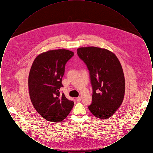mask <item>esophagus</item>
I'll return each mask as SVG.
<instances>
[{"instance_id":"34e87169","label":"esophagus","mask_w":153,"mask_h":153,"mask_svg":"<svg viewBox=\"0 0 153 153\" xmlns=\"http://www.w3.org/2000/svg\"><path fill=\"white\" fill-rule=\"evenodd\" d=\"M76 100H77V102H81V97L80 96L77 97V98H76Z\"/></svg>"}]
</instances>
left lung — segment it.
<instances>
[{
  "instance_id": "left-lung-1",
  "label": "left lung",
  "mask_w": 153,
  "mask_h": 153,
  "mask_svg": "<svg viewBox=\"0 0 153 153\" xmlns=\"http://www.w3.org/2000/svg\"><path fill=\"white\" fill-rule=\"evenodd\" d=\"M79 58L89 71L92 88V102L88 107L100 119L111 117L120 106L125 92L121 64L112 52L97 47L77 49Z\"/></svg>"
}]
</instances>
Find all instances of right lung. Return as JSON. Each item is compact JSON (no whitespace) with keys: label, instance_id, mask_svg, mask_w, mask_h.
Masks as SVG:
<instances>
[{"label":"right lung","instance_id":"1","mask_svg":"<svg viewBox=\"0 0 153 153\" xmlns=\"http://www.w3.org/2000/svg\"><path fill=\"white\" fill-rule=\"evenodd\" d=\"M73 56V51L65 49L45 52L36 57L30 71L31 102L41 117L51 122L65 119L74 105L73 101L60 92L66 64Z\"/></svg>","mask_w":153,"mask_h":153}]
</instances>
